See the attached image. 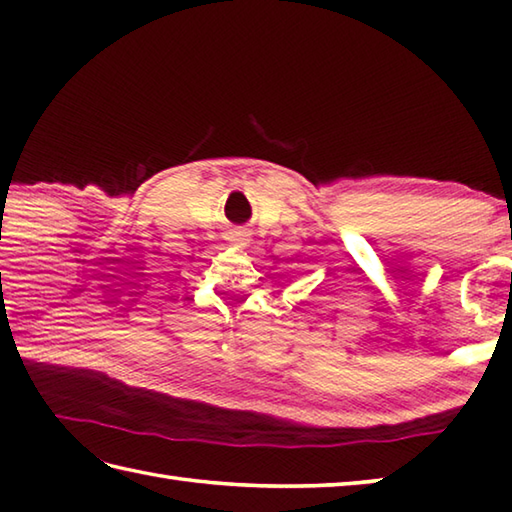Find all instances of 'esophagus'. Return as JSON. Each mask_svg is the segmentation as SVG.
Segmentation results:
<instances>
[{
	"mask_svg": "<svg viewBox=\"0 0 512 512\" xmlns=\"http://www.w3.org/2000/svg\"><path fill=\"white\" fill-rule=\"evenodd\" d=\"M228 242L235 244V246H246L248 237H246L244 231H231V233H228Z\"/></svg>",
	"mask_w": 512,
	"mask_h": 512,
	"instance_id": "obj_1",
	"label": "esophagus"
}]
</instances>
